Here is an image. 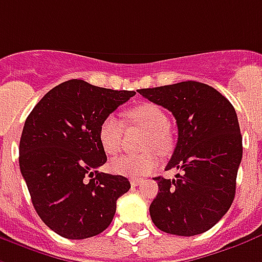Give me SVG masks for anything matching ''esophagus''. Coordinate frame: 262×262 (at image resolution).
I'll list each match as a JSON object with an SVG mask.
<instances>
[{"mask_svg":"<svg viewBox=\"0 0 262 262\" xmlns=\"http://www.w3.org/2000/svg\"><path fill=\"white\" fill-rule=\"evenodd\" d=\"M141 178H132L130 179V185L132 186H137V185H140L141 183Z\"/></svg>","mask_w":262,"mask_h":262,"instance_id":"1","label":"esophagus"}]
</instances>
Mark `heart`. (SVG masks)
<instances>
[{"label":"heart","instance_id":"obj_1","mask_svg":"<svg viewBox=\"0 0 262 262\" xmlns=\"http://www.w3.org/2000/svg\"><path fill=\"white\" fill-rule=\"evenodd\" d=\"M126 116L132 123L146 129L147 135L143 141L141 154H126L112 160L111 169L118 175L141 176L156 169L158 158L156 152L165 156L172 148V139L169 133V118L166 112L157 104L143 102L126 111ZM98 140L102 150L110 156H115L122 148L123 140V123L116 116L108 115L104 118L98 127ZM153 151H151L150 150Z\"/></svg>","mask_w":262,"mask_h":262}]
</instances>
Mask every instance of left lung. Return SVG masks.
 <instances>
[{
    "label": "left lung",
    "instance_id": "obj_1",
    "mask_svg": "<svg viewBox=\"0 0 262 262\" xmlns=\"http://www.w3.org/2000/svg\"><path fill=\"white\" fill-rule=\"evenodd\" d=\"M137 92L172 112L178 125L166 169L180 173L172 180L154 178L158 194L151 220L165 233H204L228 212L236 193L243 144L233 105L214 87L193 80Z\"/></svg>",
    "mask_w": 262,
    "mask_h": 262
}]
</instances>
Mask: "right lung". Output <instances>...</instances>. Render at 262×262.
I'll list each match as a JSON object with an SVG mask.
<instances>
[{
  "label": "right lung",
  "instance_id": "1",
  "mask_svg": "<svg viewBox=\"0 0 262 262\" xmlns=\"http://www.w3.org/2000/svg\"><path fill=\"white\" fill-rule=\"evenodd\" d=\"M136 94L72 79L54 87L29 114L19 143V166L34 210L67 239H87L110 226L116 200L130 189L106 162L98 140L104 118Z\"/></svg>",
  "mask_w": 262,
  "mask_h": 262
}]
</instances>
